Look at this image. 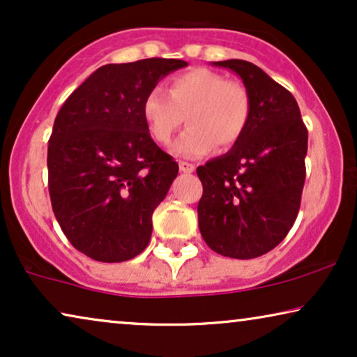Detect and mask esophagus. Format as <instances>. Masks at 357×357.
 I'll list each match as a JSON object with an SVG mask.
<instances>
[{"mask_svg":"<svg viewBox=\"0 0 357 357\" xmlns=\"http://www.w3.org/2000/svg\"><path fill=\"white\" fill-rule=\"evenodd\" d=\"M178 167H180V170H182V172H185V174H192V172H195V165L193 164H190V162H178Z\"/></svg>","mask_w":357,"mask_h":357,"instance_id":"34e87169","label":"esophagus"}]
</instances>
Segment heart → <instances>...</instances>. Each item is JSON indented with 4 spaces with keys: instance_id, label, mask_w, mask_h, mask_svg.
<instances>
[{
    "instance_id": "obj_1",
    "label": "heart",
    "mask_w": 357,
    "mask_h": 357,
    "mask_svg": "<svg viewBox=\"0 0 357 357\" xmlns=\"http://www.w3.org/2000/svg\"><path fill=\"white\" fill-rule=\"evenodd\" d=\"M141 112L149 133L160 144H169L187 119L190 126L175 141L174 153L197 159L216 146L229 149L238 143L250 120L252 100L238 82L206 68H195L172 77L169 94L159 87L149 91Z\"/></svg>"
}]
</instances>
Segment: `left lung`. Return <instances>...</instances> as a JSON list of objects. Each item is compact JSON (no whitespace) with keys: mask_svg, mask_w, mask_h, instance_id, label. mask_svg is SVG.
I'll return each instance as SVG.
<instances>
[{"mask_svg":"<svg viewBox=\"0 0 357 357\" xmlns=\"http://www.w3.org/2000/svg\"><path fill=\"white\" fill-rule=\"evenodd\" d=\"M241 77L252 100L231 151L199 165V232L219 255L261 257L291 231L305 180L307 128L292 94L245 60L213 61Z\"/></svg>","mask_w":357,"mask_h":357,"instance_id":"obj_1","label":"left lung"}]
</instances>
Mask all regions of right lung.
Returning a JSON list of instances; mask_svg holds the SVG:
<instances>
[{
  "mask_svg": "<svg viewBox=\"0 0 357 357\" xmlns=\"http://www.w3.org/2000/svg\"><path fill=\"white\" fill-rule=\"evenodd\" d=\"M185 66L174 58L100 66L58 112L47 158L52 208L92 260L126 261L148 247L178 164L151 138L141 109L162 77Z\"/></svg>",
  "mask_w": 357,
  "mask_h": 357,
  "instance_id": "1",
  "label": "right lung"
}]
</instances>
